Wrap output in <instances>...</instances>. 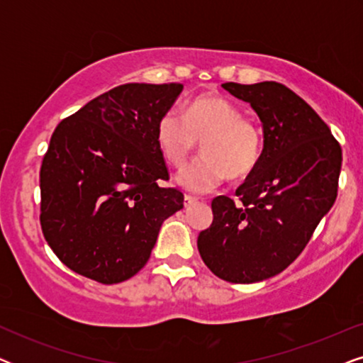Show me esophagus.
<instances>
[{
  "label": "esophagus",
  "instance_id": "esophagus-1",
  "mask_svg": "<svg viewBox=\"0 0 363 363\" xmlns=\"http://www.w3.org/2000/svg\"><path fill=\"white\" fill-rule=\"evenodd\" d=\"M183 203H185V206H191L193 203H196V198L191 195H185V200H183Z\"/></svg>",
  "mask_w": 363,
  "mask_h": 363
}]
</instances>
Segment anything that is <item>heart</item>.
Here are the masks:
<instances>
[{"label": "heart", "mask_w": 363, "mask_h": 363, "mask_svg": "<svg viewBox=\"0 0 363 363\" xmlns=\"http://www.w3.org/2000/svg\"><path fill=\"white\" fill-rule=\"evenodd\" d=\"M155 140L163 158L173 167L185 165L203 140V155L178 173L186 190L208 193L226 180H245L256 170L262 155V133L252 118L230 99L205 94L186 104L183 117L163 112L155 125Z\"/></svg>", "instance_id": "1"}]
</instances>
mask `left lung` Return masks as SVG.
<instances>
[{"label": "left lung", "instance_id": "left-lung-1", "mask_svg": "<svg viewBox=\"0 0 363 363\" xmlns=\"http://www.w3.org/2000/svg\"><path fill=\"white\" fill-rule=\"evenodd\" d=\"M262 123L261 162L236 190L216 196L198 251L213 274L236 284L264 281L301 255L334 205L342 148L309 104L279 82L223 84Z\"/></svg>", "mask_w": 363, "mask_h": 363}]
</instances>
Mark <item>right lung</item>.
<instances>
[{
  "label": "right lung",
  "mask_w": 363,
  "mask_h": 363,
  "mask_svg": "<svg viewBox=\"0 0 363 363\" xmlns=\"http://www.w3.org/2000/svg\"><path fill=\"white\" fill-rule=\"evenodd\" d=\"M183 84H123L64 118L43 158L41 228L59 259L102 284L147 264L162 223L183 208L163 188L155 125Z\"/></svg>",
  "instance_id": "obj_1"
}]
</instances>
